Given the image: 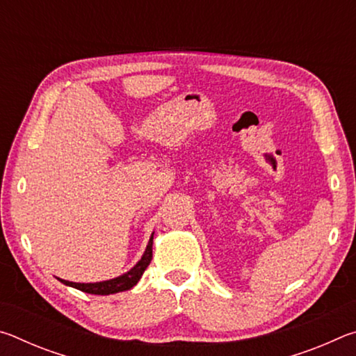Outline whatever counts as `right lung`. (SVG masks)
Listing matches in <instances>:
<instances>
[{
  "instance_id": "add662e5",
  "label": "right lung",
  "mask_w": 356,
  "mask_h": 356,
  "mask_svg": "<svg viewBox=\"0 0 356 356\" xmlns=\"http://www.w3.org/2000/svg\"><path fill=\"white\" fill-rule=\"evenodd\" d=\"M152 243H154V232L149 238L146 251H144L143 257L136 262L135 267L130 268L127 273L118 276V278L100 281V282H72V281H65L61 278H58V280L65 286L75 287V289H78V291L86 292V293H94V295H110V293L129 291V289L136 286V282L140 281V278L144 273V270L147 268V265L150 264V261H152Z\"/></svg>"
}]
</instances>
